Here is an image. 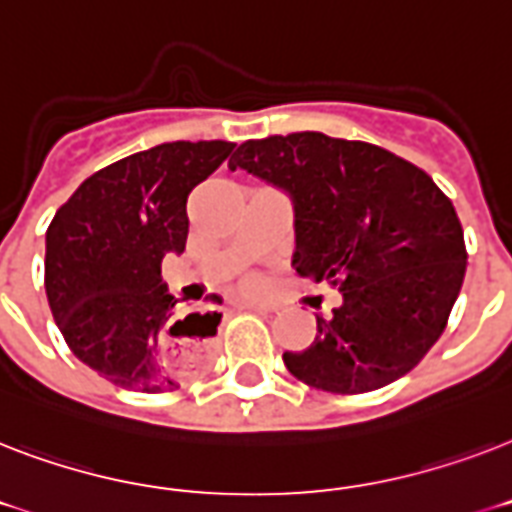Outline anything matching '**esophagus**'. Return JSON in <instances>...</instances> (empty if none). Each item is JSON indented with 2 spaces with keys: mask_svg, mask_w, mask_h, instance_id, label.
<instances>
[{
  "mask_svg": "<svg viewBox=\"0 0 512 512\" xmlns=\"http://www.w3.org/2000/svg\"><path fill=\"white\" fill-rule=\"evenodd\" d=\"M244 308H247V311H257V313H271L273 311L271 305H257V303H247Z\"/></svg>",
  "mask_w": 512,
  "mask_h": 512,
  "instance_id": "esophagus-1",
  "label": "esophagus"
}]
</instances>
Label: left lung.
<instances>
[{"instance_id":"left-lung-1","label":"left lung","mask_w":512,"mask_h":512,"mask_svg":"<svg viewBox=\"0 0 512 512\" xmlns=\"http://www.w3.org/2000/svg\"><path fill=\"white\" fill-rule=\"evenodd\" d=\"M228 167L287 193L292 268L342 292L329 319L316 316V340L284 353L289 372L329 393H369L412 372L444 332L468 265L460 217L433 177L324 132L247 140Z\"/></svg>"}]
</instances>
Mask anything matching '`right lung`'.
<instances>
[{
	"mask_svg": "<svg viewBox=\"0 0 512 512\" xmlns=\"http://www.w3.org/2000/svg\"><path fill=\"white\" fill-rule=\"evenodd\" d=\"M231 151L228 140H175L124 156L87 177L52 217L44 241L52 319L74 356L119 388L175 390L207 361L220 313H185L162 281V260L183 255L188 193Z\"/></svg>",
	"mask_w": 512,
	"mask_h": 512,
	"instance_id": "obj_1",
	"label": "right lung"
}]
</instances>
